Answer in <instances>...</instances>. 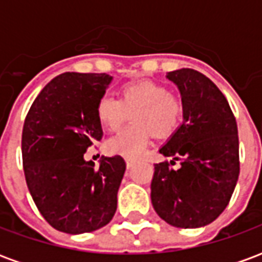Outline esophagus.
Wrapping results in <instances>:
<instances>
[{
	"mask_svg": "<svg viewBox=\"0 0 262 262\" xmlns=\"http://www.w3.org/2000/svg\"><path fill=\"white\" fill-rule=\"evenodd\" d=\"M135 164H136V160L126 159V167H127V168H132Z\"/></svg>",
	"mask_w": 262,
	"mask_h": 262,
	"instance_id": "obj_1",
	"label": "esophagus"
}]
</instances>
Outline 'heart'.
Instances as JSON below:
<instances>
[{
    "instance_id": "1",
    "label": "heart",
    "mask_w": 262,
    "mask_h": 262,
    "mask_svg": "<svg viewBox=\"0 0 262 262\" xmlns=\"http://www.w3.org/2000/svg\"><path fill=\"white\" fill-rule=\"evenodd\" d=\"M120 99L103 95L97 103V118L103 129L118 130L132 115L133 125L105 143L106 151L137 159L147 147L153 133L159 137L172 135L184 115L181 99L171 95L167 86L154 81H136L122 85Z\"/></svg>"
}]
</instances>
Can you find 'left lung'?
<instances>
[{
  "label": "left lung",
  "instance_id": "obj_1",
  "mask_svg": "<svg viewBox=\"0 0 262 262\" xmlns=\"http://www.w3.org/2000/svg\"><path fill=\"white\" fill-rule=\"evenodd\" d=\"M182 97L184 123L160 153L181 161L154 164L151 203L160 217L181 229L212 223L229 205L240 174L236 118L217 86L192 69L171 71Z\"/></svg>",
  "mask_w": 262,
  "mask_h": 262
}]
</instances>
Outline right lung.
Wrapping results in <instances>:
<instances>
[{
    "label": "right lung",
    "mask_w": 262,
    "mask_h": 262,
    "mask_svg": "<svg viewBox=\"0 0 262 262\" xmlns=\"http://www.w3.org/2000/svg\"><path fill=\"white\" fill-rule=\"evenodd\" d=\"M112 77L64 73L43 88L26 115L22 163L33 202L56 230L81 234L114 217L126 170L120 156L103 157L99 168L84 160L102 139L97 103Z\"/></svg>",
    "instance_id": "add662e5"
}]
</instances>
